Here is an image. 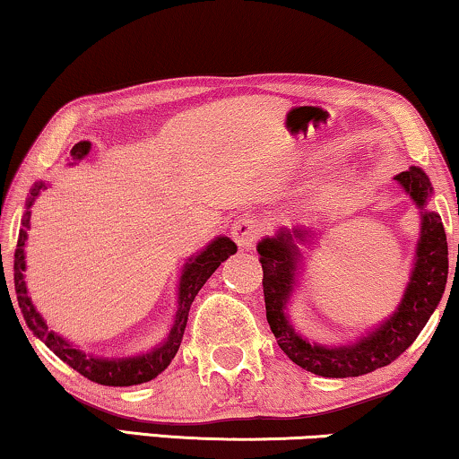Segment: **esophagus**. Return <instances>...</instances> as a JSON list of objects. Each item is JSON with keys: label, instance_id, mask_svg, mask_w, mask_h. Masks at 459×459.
I'll use <instances>...</instances> for the list:
<instances>
[{"label": "esophagus", "instance_id": "34e87169", "mask_svg": "<svg viewBox=\"0 0 459 459\" xmlns=\"http://www.w3.org/2000/svg\"><path fill=\"white\" fill-rule=\"evenodd\" d=\"M261 231H263L261 221H259V219L250 217V215L238 217L234 225H231V238H234L236 244L240 248L255 247V242L259 240Z\"/></svg>", "mask_w": 459, "mask_h": 459}]
</instances>
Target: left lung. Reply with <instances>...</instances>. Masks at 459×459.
I'll use <instances>...</instances> for the list:
<instances>
[{"mask_svg":"<svg viewBox=\"0 0 459 459\" xmlns=\"http://www.w3.org/2000/svg\"><path fill=\"white\" fill-rule=\"evenodd\" d=\"M394 179L405 187V192L424 212L416 265H413L403 300L393 317L351 347H319V344L307 342L294 332L284 313L299 263V248L294 238L303 242L307 231L294 230L290 234L284 230L275 238L261 240L256 247L261 255L263 297H265L269 328L280 349L307 372L325 376V378H351V376L369 374L388 366L416 341L443 297L449 272L447 236H445L441 217L424 209L432 194L430 179L418 167H410L407 171L394 175Z\"/></svg>","mask_w":459,"mask_h":459,"instance_id":"1","label":"left lung"}]
</instances>
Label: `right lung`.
<instances>
[{
    "mask_svg": "<svg viewBox=\"0 0 459 459\" xmlns=\"http://www.w3.org/2000/svg\"><path fill=\"white\" fill-rule=\"evenodd\" d=\"M87 152H90V142H79L74 143V148L71 150V156L73 160H81ZM43 187H46V184L39 181V184H35L33 190H30V196L27 200V212H24L22 217V228L18 231V242L14 250L16 299L29 330H33V334L39 336L62 361L68 363L73 369H77V372L81 376H85L87 380L98 382V385L134 386L156 378L160 372H165L175 353H178L181 338H184L187 316H190V307L194 303V299H196L198 290L206 284V280L215 273V269L221 265L230 255L236 253V244L231 242L230 238H217V240H212L203 253L190 259V263H186L184 275H181L179 281L178 316H175V324L171 332H169V338L159 349L140 357H129V359H100V357H90L85 355L83 351L71 347L65 338L54 334L52 330H48V324L43 322V317L37 313L27 294V284H24V240H27L29 230V209Z\"/></svg>",
    "mask_w": 459,
    "mask_h": 459,
    "instance_id": "1",
    "label": "right lung"
}]
</instances>
